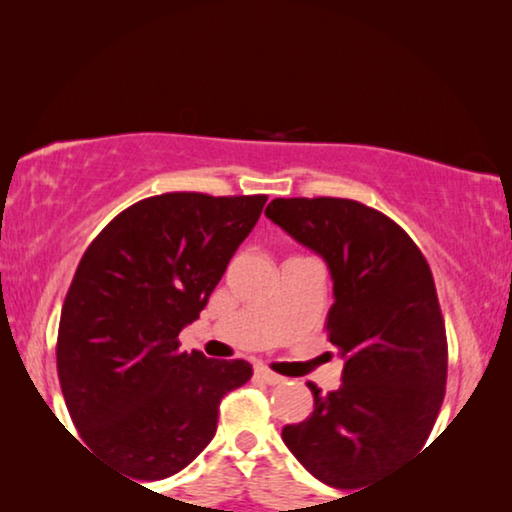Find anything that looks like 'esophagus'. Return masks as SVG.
Listing matches in <instances>:
<instances>
[{
    "label": "esophagus",
    "instance_id": "esophagus-1",
    "mask_svg": "<svg viewBox=\"0 0 512 512\" xmlns=\"http://www.w3.org/2000/svg\"><path fill=\"white\" fill-rule=\"evenodd\" d=\"M256 375L261 377L265 384H270V387H275V384H282L284 382L282 375L272 373V370H268V368H256Z\"/></svg>",
    "mask_w": 512,
    "mask_h": 512
}]
</instances>
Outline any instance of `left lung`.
<instances>
[{
	"instance_id": "8db88e82",
	"label": "left lung",
	"mask_w": 512,
	"mask_h": 512,
	"mask_svg": "<svg viewBox=\"0 0 512 512\" xmlns=\"http://www.w3.org/2000/svg\"><path fill=\"white\" fill-rule=\"evenodd\" d=\"M265 216L321 256L333 279L328 340L342 384L282 438L314 478L363 487L426 443L443 405L447 340L429 263L401 226L345 198H277Z\"/></svg>"
}]
</instances>
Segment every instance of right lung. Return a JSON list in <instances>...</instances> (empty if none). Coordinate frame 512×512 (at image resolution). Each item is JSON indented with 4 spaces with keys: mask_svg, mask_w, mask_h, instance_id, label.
<instances>
[{
    "mask_svg": "<svg viewBox=\"0 0 512 512\" xmlns=\"http://www.w3.org/2000/svg\"><path fill=\"white\" fill-rule=\"evenodd\" d=\"M265 195L163 193L116 216L83 254L60 314L58 377L97 457L163 480L209 445L221 398L254 375L247 361L181 352Z\"/></svg>",
    "mask_w": 512,
    "mask_h": 512,
    "instance_id": "1",
    "label": "right lung"
}]
</instances>
